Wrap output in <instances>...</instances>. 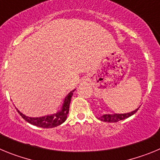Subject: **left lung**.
I'll use <instances>...</instances> for the list:
<instances>
[{
    "label": "left lung",
    "instance_id": "1",
    "mask_svg": "<svg viewBox=\"0 0 160 160\" xmlns=\"http://www.w3.org/2000/svg\"><path fill=\"white\" fill-rule=\"evenodd\" d=\"M138 110V108H137L135 111H131V112L127 113V114H102V116H100L98 118V119H100L101 121L107 122H116L118 121H121V120H123L125 118H129L130 116L133 115L134 114L137 112V111Z\"/></svg>",
    "mask_w": 160,
    "mask_h": 160
}]
</instances>
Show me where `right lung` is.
I'll return each instance as SVG.
<instances>
[{
    "label": "right lung",
    "instance_id": "obj_1",
    "mask_svg": "<svg viewBox=\"0 0 160 160\" xmlns=\"http://www.w3.org/2000/svg\"><path fill=\"white\" fill-rule=\"evenodd\" d=\"M75 90L70 91L69 94H67L66 98H65L64 102H63L62 107L61 108L59 111H58L55 114H50V115H46V116L42 117H37V118H32V117H28L25 116V114L20 112L17 109L18 112L19 113L20 115L24 118V119L28 122L29 123L32 124V125L37 126L39 128H53L55 127L61 125L62 123L66 121V118H67L68 113H69V109H70V101H71V98L73 96V93Z\"/></svg>",
    "mask_w": 160,
    "mask_h": 160
}]
</instances>
